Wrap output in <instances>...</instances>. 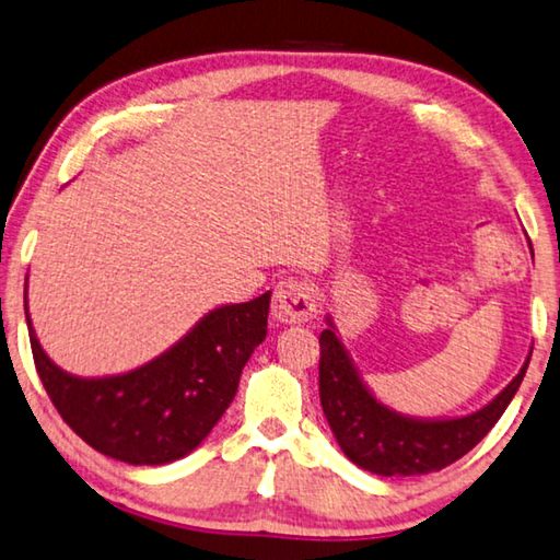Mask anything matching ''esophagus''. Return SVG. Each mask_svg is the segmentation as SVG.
I'll return each instance as SVG.
<instances>
[{"mask_svg":"<svg viewBox=\"0 0 560 560\" xmlns=\"http://www.w3.org/2000/svg\"><path fill=\"white\" fill-rule=\"evenodd\" d=\"M273 316L281 324H306L316 316V294L312 283L301 279H283L273 291Z\"/></svg>","mask_w":560,"mask_h":560,"instance_id":"34e87169","label":"esophagus"}]
</instances>
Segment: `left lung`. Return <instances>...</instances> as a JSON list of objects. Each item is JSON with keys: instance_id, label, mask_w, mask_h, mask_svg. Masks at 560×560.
<instances>
[{"instance_id": "1", "label": "left lung", "mask_w": 560, "mask_h": 560, "mask_svg": "<svg viewBox=\"0 0 560 560\" xmlns=\"http://www.w3.org/2000/svg\"><path fill=\"white\" fill-rule=\"evenodd\" d=\"M318 343V396L326 421L349 460L376 476L433 474L466 456L509 408L530 361L528 357L511 384L478 411L448 419H421L396 411L376 398L339 339L331 314H326V328Z\"/></svg>"}]
</instances>
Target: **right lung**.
<instances>
[{
    "instance_id": "right-lung-1",
    "label": "right lung",
    "mask_w": 560,
    "mask_h": 560,
    "mask_svg": "<svg viewBox=\"0 0 560 560\" xmlns=\"http://www.w3.org/2000/svg\"><path fill=\"white\" fill-rule=\"evenodd\" d=\"M271 291L203 314L156 359L112 376H74L47 357L30 326L34 366L61 419L100 454L164 466L191 454L234 401L238 378L266 339Z\"/></svg>"
}]
</instances>
